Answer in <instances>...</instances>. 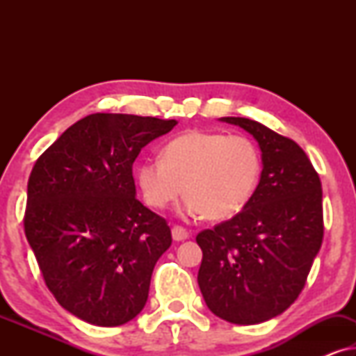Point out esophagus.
<instances>
[{"mask_svg":"<svg viewBox=\"0 0 356 356\" xmlns=\"http://www.w3.org/2000/svg\"><path fill=\"white\" fill-rule=\"evenodd\" d=\"M172 236H173L175 241H183V240H188V238H189V232L186 230V228L175 225L172 228Z\"/></svg>","mask_w":356,"mask_h":356,"instance_id":"obj_1","label":"esophagus"}]
</instances>
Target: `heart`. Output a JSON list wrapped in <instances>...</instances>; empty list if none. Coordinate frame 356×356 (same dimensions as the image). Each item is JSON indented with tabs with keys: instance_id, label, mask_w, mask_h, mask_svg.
I'll return each mask as SVG.
<instances>
[{
	"instance_id": "1",
	"label": "heart",
	"mask_w": 356,
	"mask_h": 356,
	"mask_svg": "<svg viewBox=\"0 0 356 356\" xmlns=\"http://www.w3.org/2000/svg\"><path fill=\"white\" fill-rule=\"evenodd\" d=\"M262 173L259 147L246 136L188 131L170 139L160 160H144L138 183L145 202L163 211L188 194L186 217L227 220L254 196Z\"/></svg>"
}]
</instances>
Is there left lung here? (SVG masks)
Wrapping results in <instances>:
<instances>
[{
    "label": "left lung",
    "mask_w": 356,
    "mask_h": 356,
    "mask_svg": "<svg viewBox=\"0 0 356 356\" xmlns=\"http://www.w3.org/2000/svg\"><path fill=\"white\" fill-rule=\"evenodd\" d=\"M257 140L262 173L240 213L196 236L197 284L207 308L232 324H259L284 313L303 290L323 245V189L295 140L257 121L225 116Z\"/></svg>",
    "instance_id": "left-lung-1"
}]
</instances>
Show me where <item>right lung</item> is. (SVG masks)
Returning <instances> with one entry per match:
<instances>
[{
    "instance_id": "right-lung-1",
    "label": "right lung",
    "mask_w": 356,
    "mask_h": 356,
    "mask_svg": "<svg viewBox=\"0 0 356 356\" xmlns=\"http://www.w3.org/2000/svg\"><path fill=\"white\" fill-rule=\"evenodd\" d=\"M175 120L94 113L33 165L24 230L58 303L115 327L145 306L155 262L172 245L167 220L136 199L133 163Z\"/></svg>"
}]
</instances>
